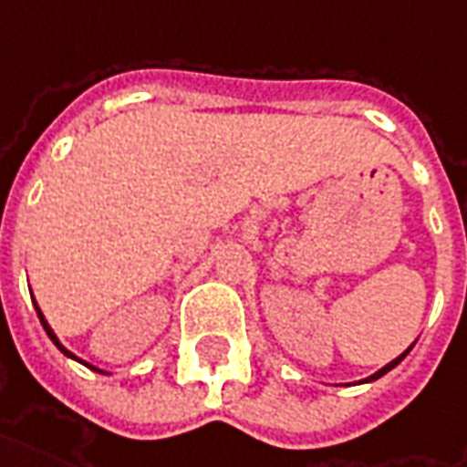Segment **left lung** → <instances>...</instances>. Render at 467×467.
Masks as SVG:
<instances>
[{"label":"left lung","mask_w":467,"mask_h":467,"mask_svg":"<svg viewBox=\"0 0 467 467\" xmlns=\"http://www.w3.org/2000/svg\"><path fill=\"white\" fill-rule=\"evenodd\" d=\"M409 351H410V348H409ZM409 351H403V354H400V357H399V358H393L391 364H386V366H383L381 371H376V374H374V376H368V379H366V381H376V379H381V376H383V374H389V371H391L393 366H399V364H400V361H403V358H406V354H409Z\"/></svg>","instance_id":"8db88e82"}]
</instances>
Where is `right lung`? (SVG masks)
Segmentation results:
<instances>
[{"instance_id":"right-lung-1","label":"right lung","mask_w":467,"mask_h":467,"mask_svg":"<svg viewBox=\"0 0 467 467\" xmlns=\"http://www.w3.org/2000/svg\"><path fill=\"white\" fill-rule=\"evenodd\" d=\"M36 314H39V319H41V327H44V329H47V334H49V339L54 341V344H57V347H58V351H61V354H67V357L76 358L74 354H71V351H67V348H64V347H61V344H58L57 334H54V331H51V327H49V324H47V319H44V314L39 312V306H36ZM86 366H88V364H86ZM91 368H93V366H91ZM93 371H99V368H93Z\"/></svg>"}]
</instances>
